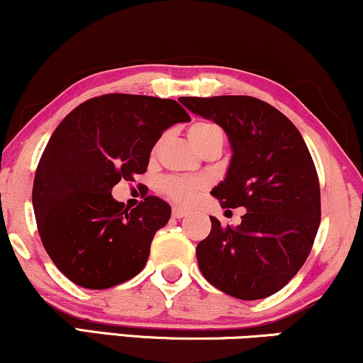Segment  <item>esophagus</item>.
<instances>
[{"instance_id": "1", "label": "esophagus", "mask_w": 363, "mask_h": 363, "mask_svg": "<svg viewBox=\"0 0 363 363\" xmlns=\"http://www.w3.org/2000/svg\"><path fill=\"white\" fill-rule=\"evenodd\" d=\"M172 213H173L174 218H183L189 212H186V210H183L182 207H173V212Z\"/></svg>"}]
</instances>
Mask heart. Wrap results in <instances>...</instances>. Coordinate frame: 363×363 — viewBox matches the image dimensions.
<instances>
[{
    "instance_id": "heart-1",
    "label": "heart",
    "mask_w": 363,
    "mask_h": 363,
    "mask_svg": "<svg viewBox=\"0 0 363 363\" xmlns=\"http://www.w3.org/2000/svg\"><path fill=\"white\" fill-rule=\"evenodd\" d=\"M216 133H220V129H218L216 124L203 123L202 121V123H195L189 128V140L191 145L196 146L200 141H203L205 138L212 136V134ZM161 189H163L164 194H167L169 199H173L174 202L186 205L194 202L196 196H199L202 185L195 180L169 177L164 178L163 183H161Z\"/></svg>"
}]
</instances>
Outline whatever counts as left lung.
<instances>
[{
	"mask_svg": "<svg viewBox=\"0 0 363 363\" xmlns=\"http://www.w3.org/2000/svg\"><path fill=\"white\" fill-rule=\"evenodd\" d=\"M180 102L225 131L232 158L212 195L223 208L247 210L235 227L210 217L212 230L196 245L200 271L234 298L271 296L301 269L320 227V183L306 143L283 113L256 97Z\"/></svg>",
	"mask_w": 363,
	"mask_h": 363,
	"instance_id": "1",
	"label": "left lung"
}]
</instances>
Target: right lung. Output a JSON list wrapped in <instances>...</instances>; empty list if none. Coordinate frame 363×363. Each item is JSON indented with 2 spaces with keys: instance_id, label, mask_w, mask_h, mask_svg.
Returning a JSON list of instances; mask_svg holds the SVG:
<instances>
[{
  "instance_id": "add662e5",
  "label": "right lung",
  "mask_w": 363,
  "mask_h": 363,
  "mask_svg": "<svg viewBox=\"0 0 363 363\" xmlns=\"http://www.w3.org/2000/svg\"><path fill=\"white\" fill-rule=\"evenodd\" d=\"M189 121L173 99L106 94L58 124L40 158L31 202L45 250L72 283L106 289L141 272L172 208L150 195L129 210L111 191L146 172L163 131Z\"/></svg>"
}]
</instances>
